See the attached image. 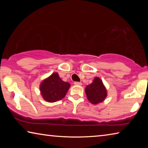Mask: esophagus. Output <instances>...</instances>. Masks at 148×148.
Returning a JSON list of instances; mask_svg holds the SVG:
<instances>
[{
  "label": "esophagus",
  "instance_id": "esophagus-1",
  "mask_svg": "<svg viewBox=\"0 0 148 148\" xmlns=\"http://www.w3.org/2000/svg\"><path fill=\"white\" fill-rule=\"evenodd\" d=\"M74 84L76 85V86H82V82H75Z\"/></svg>",
  "mask_w": 148,
  "mask_h": 148
}]
</instances>
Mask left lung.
Returning <instances> with one entry per match:
<instances>
[{
	"label": "left lung",
	"mask_w": 148,
	"mask_h": 148,
	"mask_svg": "<svg viewBox=\"0 0 148 148\" xmlns=\"http://www.w3.org/2000/svg\"><path fill=\"white\" fill-rule=\"evenodd\" d=\"M87 99L91 103L97 104L106 98L107 91L103 83L99 77H95L92 83L88 85L85 89Z\"/></svg>",
	"instance_id": "1"
}]
</instances>
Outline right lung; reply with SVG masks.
I'll return each mask as SVG.
<instances>
[{
  "mask_svg": "<svg viewBox=\"0 0 148 148\" xmlns=\"http://www.w3.org/2000/svg\"><path fill=\"white\" fill-rule=\"evenodd\" d=\"M70 87V84L62 81L58 73L55 72L42 82L40 89L45 101L54 102L63 99Z\"/></svg>",
  "mask_w": 148,
  "mask_h": 148,
  "instance_id": "obj_1",
  "label": "right lung"
}]
</instances>
